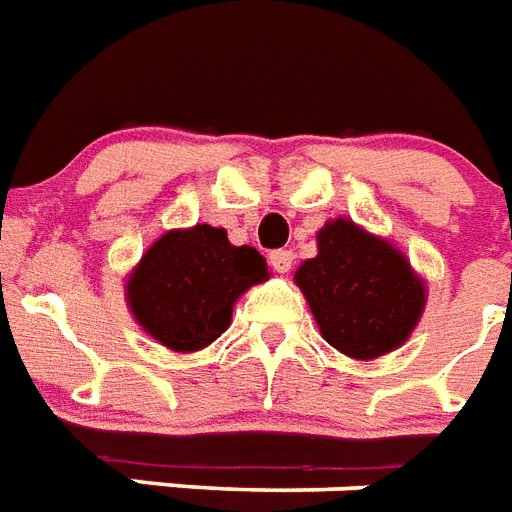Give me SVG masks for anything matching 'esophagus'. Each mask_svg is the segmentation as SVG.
Instances as JSON below:
<instances>
[{
	"mask_svg": "<svg viewBox=\"0 0 512 512\" xmlns=\"http://www.w3.org/2000/svg\"><path fill=\"white\" fill-rule=\"evenodd\" d=\"M268 263H271L273 271L287 273L292 268V263H295V255H292L290 249H273L271 255H268Z\"/></svg>",
	"mask_w": 512,
	"mask_h": 512,
	"instance_id": "esophagus-1",
	"label": "esophagus"
}]
</instances>
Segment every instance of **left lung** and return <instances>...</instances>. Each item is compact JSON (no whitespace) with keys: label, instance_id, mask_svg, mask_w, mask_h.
Instances as JSON below:
<instances>
[{"label":"left lung","instance_id":"obj_1","mask_svg":"<svg viewBox=\"0 0 512 512\" xmlns=\"http://www.w3.org/2000/svg\"><path fill=\"white\" fill-rule=\"evenodd\" d=\"M319 255L295 282L306 295L325 341L354 360H373L411 335L424 308V284L389 241L349 220L319 230Z\"/></svg>","mask_w":512,"mask_h":512}]
</instances>
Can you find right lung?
Here are the masks:
<instances>
[{
  "label": "right lung",
  "instance_id": "right-lung-1",
  "mask_svg": "<svg viewBox=\"0 0 512 512\" xmlns=\"http://www.w3.org/2000/svg\"><path fill=\"white\" fill-rule=\"evenodd\" d=\"M268 279L252 247H233L212 225L171 230L144 252L128 279V306L147 333L174 351H198L225 333L233 303Z\"/></svg>",
  "mask_w": 512,
  "mask_h": 512
}]
</instances>
